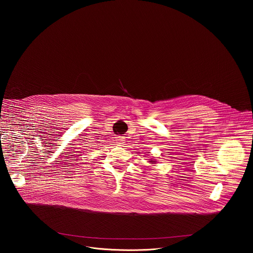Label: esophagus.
I'll return each mask as SVG.
<instances>
[{
  "label": "esophagus",
  "mask_w": 253,
  "mask_h": 253,
  "mask_svg": "<svg viewBox=\"0 0 253 253\" xmlns=\"http://www.w3.org/2000/svg\"><path fill=\"white\" fill-rule=\"evenodd\" d=\"M116 141H117V143L119 145H124L125 144V137H123V136H119V137H117V139H116Z\"/></svg>",
  "instance_id": "obj_1"
}]
</instances>
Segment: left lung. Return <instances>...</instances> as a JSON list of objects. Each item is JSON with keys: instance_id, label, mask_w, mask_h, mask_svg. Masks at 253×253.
Returning a JSON list of instances; mask_svg holds the SVG:
<instances>
[{"instance_id": "left-lung-1", "label": "left lung", "mask_w": 253, "mask_h": 253, "mask_svg": "<svg viewBox=\"0 0 253 253\" xmlns=\"http://www.w3.org/2000/svg\"><path fill=\"white\" fill-rule=\"evenodd\" d=\"M150 163H151V164H154V163H155V161H150Z\"/></svg>"}]
</instances>
